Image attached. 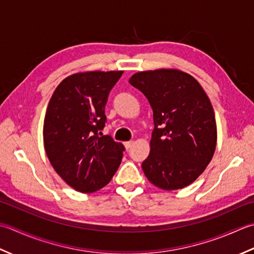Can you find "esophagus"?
Segmentation results:
<instances>
[{"mask_svg": "<svg viewBox=\"0 0 254 254\" xmlns=\"http://www.w3.org/2000/svg\"><path fill=\"white\" fill-rule=\"evenodd\" d=\"M133 144V142L132 141H127V142H124V146H125V148L128 150V149H130L131 148V146Z\"/></svg>", "mask_w": 254, "mask_h": 254, "instance_id": "34e87169", "label": "esophagus"}]
</instances>
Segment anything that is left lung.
I'll list each match as a JSON object with an SVG mask.
<instances>
[{
	"instance_id": "obj_1",
	"label": "left lung",
	"mask_w": 254,
	"mask_h": 254,
	"mask_svg": "<svg viewBox=\"0 0 254 254\" xmlns=\"http://www.w3.org/2000/svg\"><path fill=\"white\" fill-rule=\"evenodd\" d=\"M129 83L143 93L153 112L144 175L165 190L192 184L211 161L217 143L214 108L203 87L177 69L137 72Z\"/></svg>"
}]
</instances>
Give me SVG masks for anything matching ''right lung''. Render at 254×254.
Returning <instances> with one entry per match:
<instances>
[{"instance_id":"1","label":"right lung","mask_w":254,"mask_h":254,"mask_svg":"<svg viewBox=\"0 0 254 254\" xmlns=\"http://www.w3.org/2000/svg\"><path fill=\"white\" fill-rule=\"evenodd\" d=\"M124 71H86L66 76L46 111L44 147L64 182L81 193L110 183L122 162L123 143L98 136L105 126V105Z\"/></svg>"}]
</instances>
